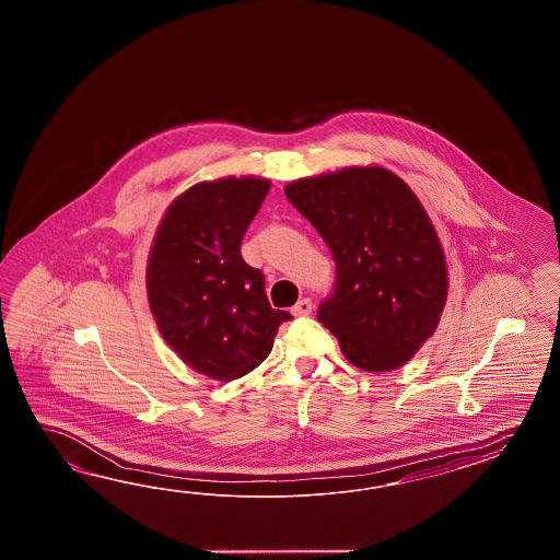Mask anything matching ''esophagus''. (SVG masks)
<instances>
[{
	"mask_svg": "<svg viewBox=\"0 0 560 560\" xmlns=\"http://www.w3.org/2000/svg\"><path fill=\"white\" fill-rule=\"evenodd\" d=\"M312 310H314L312 300H310V298H303V300L295 303V307L291 310V314L295 315V317H305V315L312 314Z\"/></svg>",
	"mask_w": 560,
	"mask_h": 560,
	"instance_id": "34e87169",
	"label": "esophagus"
}]
</instances>
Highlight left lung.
I'll return each mask as SVG.
<instances>
[{
    "label": "left lung",
    "instance_id": "8db88e82",
    "mask_svg": "<svg viewBox=\"0 0 560 560\" xmlns=\"http://www.w3.org/2000/svg\"><path fill=\"white\" fill-rule=\"evenodd\" d=\"M336 262L317 319L369 372L407 364L433 336L447 300L435 229L409 186L384 167H346L285 188Z\"/></svg>",
    "mask_w": 560,
    "mask_h": 560
}]
</instances>
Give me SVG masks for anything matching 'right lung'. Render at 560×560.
<instances>
[{
	"label": "right lung",
	"instance_id": "1",
	"mask_svg": "<svg viewBox=\"0 0 560 560\" xmlns=\"http://www.w3.org/2000/svg\"><path fill=\"white\" fill-rule=\"evenodd\" d=\"M269 186L260 178L191 186L167 208L151 246L148 298L158 328L188 366L214 381L257 369L291 319L271 307L265 275L241 255Z\"/></svg>",
	"mask_w": 560,
	"mask_h": 560
}]
</instances>
